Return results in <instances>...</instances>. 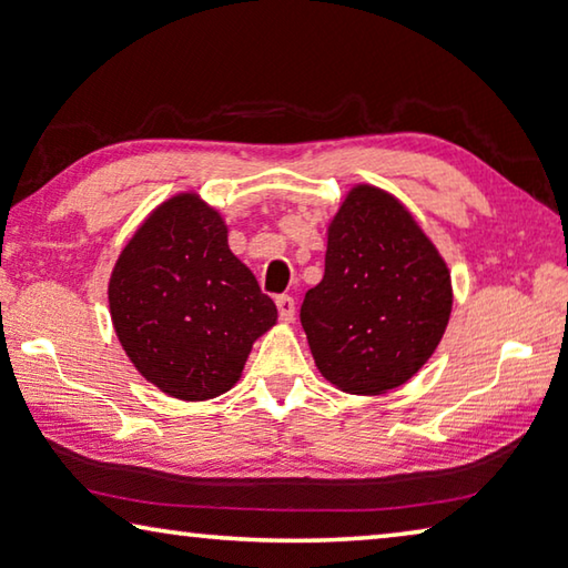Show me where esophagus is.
I'll return each instance as SVG.
<instances>
[{"instance_id":"1","label":"esophagus","mask_w":568,"mask_h":568,"mask_svg":"<svg viewBox=\"0 0 568 568\" xmlns=\"http://www.w3.org/2000/svg\"><path fill=\"white\" fill-rule=\"evenodd\" d=\"M275 305H277V313H281L283 323H291L295 318V301L291 295H277Z\"/></svg>"}]
</instances>
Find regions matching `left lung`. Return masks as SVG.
Returning a JSON list of instances; mask_svg holds the SVG:
<instances>
[{
    "label": "left lung",
    "mask_w": 568,
    "mask_h": 568,
    "mask_svg": "<svg viewBox=\"0 0 568 568\" xmlns=\"http://www.w3.org/2000/svg\"><path fill=\"white\" fill-rule=\"evenodd\" d=\"M454 305L448 265L390 192L355 185L328 225L323 281L301 323L315 365L345 393L403 386L438 348Z\"/></svg>",
    "instance_id": "1"
}]
</instances>
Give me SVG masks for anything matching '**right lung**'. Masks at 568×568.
Returning a JSON list of instances; mask_svg holds the SVG:
<instances>
[{
	"mask_svg": "<svg viewBox=\"0 0 568 568\" xmlns=\"http://www.w3.org/2000/svg\"><path fill=\"white\" fill-rule=\"evenodd\" d=\"M114 333L134 368L180 400H207L240 381L277 307L227 245V225L195 192L148 215L110 275Z\"/></svg>",
	"mask_w": 568,
	"mask_h": 568,
	"instance_id": "obj_1",
	"label": "right lung"
}]
</instances>
